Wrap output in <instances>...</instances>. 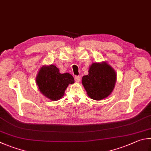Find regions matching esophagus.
<instances>
[{
    "label": "esophagus",
    "instance_id": "esophagus-1",
    "mask_svg": "<svg viewBox=\"0 0 151 151\" xmlns=\"http://www.w3.org/2000/svg\"><path fill=\"white\" fill-rule=\"evenodd\" d=\"M75 80L76 83H79L81 81V77L79 76H75Z\"/></svg>",
    "mask_w": 151,
    "mask_h": 151
}]
</instances>
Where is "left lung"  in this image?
Masks as SVG:
<instances>
[{
	"instance_id": "1",
	"label": "left lung",
	"mask_w": 151,
	"mask_h": 151,
	"mask_svg": "<svg viewBox=\"0 0 151 151\" xmlns=\"http://www.w3.org/2000/svg\"><path fill=\"white\" fill-rule=\"evenodd\" d=\"M116 79V71L106 62L94 63L90 66L88 75L83 76L82 83L90 98L101 100L110 95Z\"/></svg>"
}]
</instances>
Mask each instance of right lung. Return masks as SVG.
<instances>
[{"instance_id": "obj_1", "label": "right lung", "mask_w": 151, "mask_h": 151, "mask_svg": "<svg viewBox=\"0 0 151 151\" xmlns=\"http://www.w3.org/2000/svg\"><path fill=\"white\" fill-rule=\"evenodd\" d=\"M75 83L69 73L61 74L53 65L43 66L36 76V84L42 94L51 100H58L63 96L69 84Z\"/></svg>"}]
</instances>
